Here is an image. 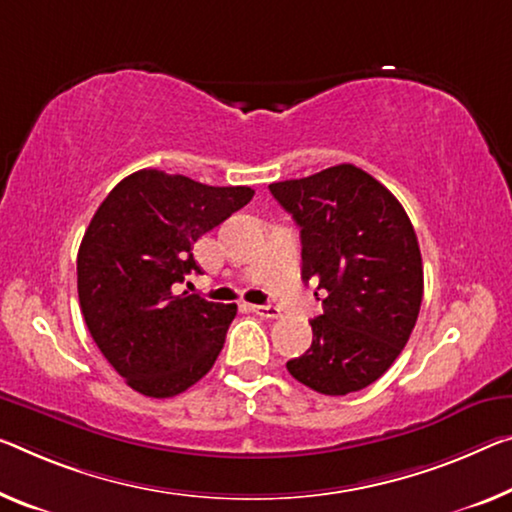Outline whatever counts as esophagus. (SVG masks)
<instances>
[{
  "mask_svg": "<svg viewBox=\"0 0 512 512\" xmlns=\"http://www.w3.org/2000/svg\"><path fill=\"white\" fill-rule=\"evenodd\" d=\"M251 311H254L256 316H261V318H279L281 316L277 306H270V304H254V306H251Z\"/></svg>",
  "mask_w": 512,
  "mask_h": 512,
  "instance_id": "1",
  "label": "esophagus"
}]
</instances>
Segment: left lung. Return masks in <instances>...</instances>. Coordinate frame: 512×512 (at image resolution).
Masks as SVG:
<instances>
[{"label":"left lung","mask_w":512,"mask_h":512,"mask_svg":"<svg viewBox=\"0 0 512 512\" xmlns=\"http://www.w3.org/2000/svg\"><path fill=\"white\" fill-rule=\"evenodd\" d=\"M270 192L300 226L302 279L318 281L322 295L311 348L288 361V373L325 396L364 389L387 373L419 318L423 263L410 217L355 164Z\"/></svg>","instance_id":"1"}]
</instances>
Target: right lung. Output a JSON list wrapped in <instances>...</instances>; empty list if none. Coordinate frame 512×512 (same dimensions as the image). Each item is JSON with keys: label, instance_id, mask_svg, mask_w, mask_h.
Instances as JSON below:
<instances>
[{"label": "right lung", "instance_id": "right-lung-1", "mask_svg": "<svg viewBox=\"0 0 512 512\" xmlns=\"http://www.w3.org/2000/svg\"><path fill=\"white\" fill-rule=\"evenodd\" d=\"M251 196L141 169L100 203L77 254V293L93 341L128 387L171 398L215 364L238 306L176 295L174 283L199 270L194 242Z\"/></svg>", "mask_w": 512, "mask_h": 512}]
</instances>
